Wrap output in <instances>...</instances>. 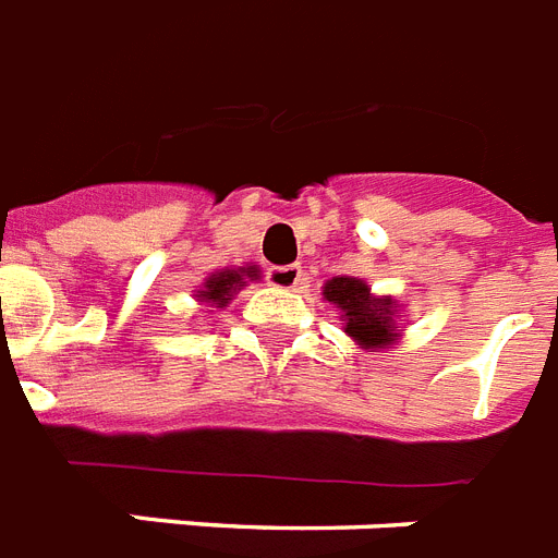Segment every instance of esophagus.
<instances>
[{
	"label": "esophagus",
	"instance_id": "1",
	"mask_svg": "<svg viewBox=\"0 0 558 558\" xmlns=\"http://www.w3.org/2000/svg\"><path fill=\"white\" fill-rule=\"evenodd\" d=\"M267 284H274L279 291H296L302 284V267L300 265H276L267 267Z\"/></svg>",
	"mask_w": 558,
	"mask_h": 558
}]
</instances>
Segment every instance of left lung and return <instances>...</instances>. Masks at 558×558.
<instances>
[{
  "label": "left lung",
  "mask_w": 558,
  "mask_h": 558,
  "mask_svg": "<svg viewBox=\"0 0 558 558\" xmlns=\"http://www.w3.org/2000/svg\"><path fill=\"white\" fill-rule=\"evenodd\" d=\"M323 300L340 311L342 331L363 351L391 349L400 342V305L391 296H374L368 282L356 276H333L323 284Z\"/></svg>",
  "instance_id": "1"
}]
</instances>
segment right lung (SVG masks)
I'll return each mask as SVG.
<instances>
[{
	"instance_id": "1",
	"label": "right lung",
	"mask_w": 558,
	"mask_h": 558,
	"mask_svg": "<svg viewBox=\"0 0 558 558\" xmlns=\"http://www.w3.org/2000/svg\"><path fill=\"white\" fill-rule=\"evenodd\" d=\"M256 279H262V270L253 262L244 267H221L204 279L202 288L195 291V300L207 307H227L244 284L256 282Z\"/></svg>"
}]
</instances>
